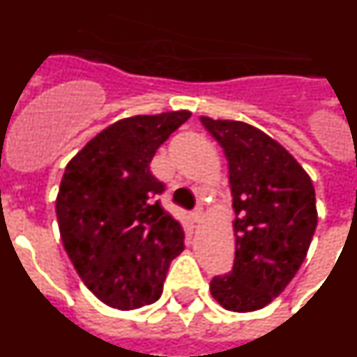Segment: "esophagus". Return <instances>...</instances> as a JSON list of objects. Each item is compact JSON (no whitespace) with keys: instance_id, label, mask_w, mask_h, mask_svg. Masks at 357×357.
<instances>
[{"instance_id":"1","label":"esophagus","mask_w":357,"mask_h":357,"mask_svg":"<svg viewBox=\"0 0 357 357\" xmlns=\"http://www.w3.org/2000/svg\"><path fill=\"white\" fill-rule=\"evenodd\" d=\"M202 216H204V211L197 209L193 214H191V222L198 223V222H200V220H202Z\"/></svg>"}]
</instances>
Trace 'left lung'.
Instances as JSON below:
<instances>
[{"label":"left lung","instance_id":"obj_1","mask_svg":"<svg viewBox=\"0 0 357 357\" xmlns=\"http://www.w3.org/2000/svg\"><path fill=\"white\" fill-rule=\"evenodd\" d=\"M200 119L225 151L236 211L234 266L211 280V295L229 311H257L284 291L307 255L318 223L313 181L259 128Z\"/></svg>","mask_w":357,"mask_h":357}]
</instances>
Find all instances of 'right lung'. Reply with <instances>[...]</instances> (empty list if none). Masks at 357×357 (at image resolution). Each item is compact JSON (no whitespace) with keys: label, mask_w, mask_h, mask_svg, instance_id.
<instances>
[{"label":"right lung","mask_w":357,"mask_h":357,"mask_svg":"<svg viewBox=\"0 0 357 357\" xmlns=\"http://www.w3.org/2000/svg\"><path fill=\"white\" fill-rule=\"evenodd\" d=\"M189 118V110L123 118L66 166L55 206L62 245L84 284L110 307L159 301L169 264L185 248L181 222L155 200L164 184L150 162Z\"/></svg>","instance_id":"1"}]
</instances>
